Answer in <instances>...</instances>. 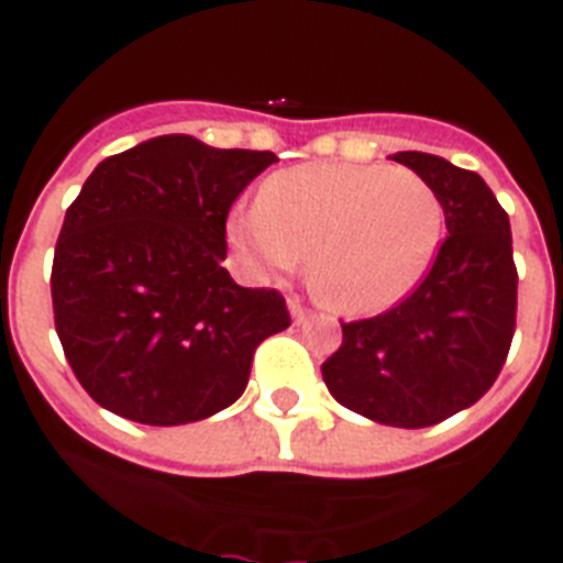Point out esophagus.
I'll return each instance as SVG.
<instances>
[{"instance_id":"esophagus-1","label":"esophagus","mask_w":563,"mask_h":563,"mask_svg":"<svg viewBox=\"0 0 563 563\" xmlns=\"http://www.w3.org/2000/svg\"><path fill=\"white\" fill-rule=\"evenodd\" d=\"M289 312H291V318H295V324H303V321H307V318H309V309L303 307V303H300L298 298L289 300Z\"/></svg>"}]
</instances>
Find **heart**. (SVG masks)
<instances>
[{"label":"heart","instance_id":"1","mask_svg":"<svg viewBox=\"0 0 563 563\" xmlns=\"http://www.w3.org/2000/svg\"><path fill=\"white\" fill-rule=\"evenodd\" d=\"M444 207L409 169L307 163L265 180L260 210L236 212L228 236L263 272L309 254V286L327 307L365 316L397 303L427 274Z\"/></svg>","mask_w":563,"mask_h":563}]
</instances>
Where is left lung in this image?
<instances>
[{
    "label": "left lung",
    "instance_id": "obj_1",
    "mask_svg": "<svg viewBox=\"0 0 563 563\" xmlns=\"http://www.w3.org/2000/svg\"><path fill=\"white\" fill-rule=\"evenodd\" d=\"M394 161L435 189L446 236L411 295L383 316L342 324V347L321 365L344 409L385 427H435L488 391L517 324L511 224L476 172L444 157Z\"/></svg>",
    "mask_w": 563,
    "mask_h": 563
}]
</instances>
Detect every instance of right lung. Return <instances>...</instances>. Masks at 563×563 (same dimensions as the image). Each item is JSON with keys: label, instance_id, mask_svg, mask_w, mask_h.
<instances>
[{"label": "right lung", "instance_id": "right-lung-1", "mask_svg": "<svg viewBox=\"0 0 563 563\" xmlns=\"http://www.w3.org/2000/svg\"><path fill=\"white\" fill-rule=\"evenodd\" d=\"M272 152L154 136L101 161L66 210L55 330L84 391L119 418L178 427L242 397L256 347L291 324L277 289H242L228 212Z\"/></svg>", "mask_w": 563, "mask_h": 563}]
</instances>
